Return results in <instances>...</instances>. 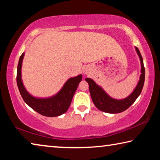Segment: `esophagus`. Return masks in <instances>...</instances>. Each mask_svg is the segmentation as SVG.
Instances as JSON below:
<instances>
[{
	"label": "esophagus",
	"instance_id": "1",
	"mask_svg": "<svg viewBox=\"0 0 160 160\" xmlns=\"http://www.w3.org/2000/svg\"><path fill=\"white\" fill-rule=\"evenodd\" d=\"M83 72H84V73H87V70L85 69V70H83Z\"/></svg>",
	"mask_w": 160,
	"mask_h": 160
}]
</instances>
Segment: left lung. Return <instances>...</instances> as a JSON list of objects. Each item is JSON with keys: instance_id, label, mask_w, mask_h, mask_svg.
<instances>
[{"instance_id": "1", "label": "left lung", "mask_w": 160, "mask_h": 160, "mask_svg": "<svg viewBox=\"0 0 160 160\" xmlns=\"http://www.w3.org/2000/svg\"><path fill=\"white\" fill-rule=\"evenodd\" d=\"M137 54L140 61L141 66V74L140 75L139 80L136 87L131 94L124 99H117L111 97L101 86L97 85L91 78H87L85 80L88 82L90 93L92 102L96 107L102 112L109 113H118L123 112L133 104L138 97L141 93L145 82V68L143 65V60L138 48L135 47Z\"/></svg>"}]
</instances>
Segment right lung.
I'll return each instance as SVG.
<instances>
[{"mask_svg":"<svg viewBox=\"0 0 160 160\" xmlns=\"http://www.w3.org/2000/svg\"><path fill=\"white\" fill-rule=\"evenodd\" d=\"M25 52L19 59L17 70V84L22 97L29 107L35 112L48 117H55L66 113L71 104L72 97L82 76L80 74L78 76L70 78L57 93L48 97H37L26 90L22 79V66Z\"/></svg>","mask_w":160,"mask_h":160,"instance_id":"right-lung-1","label":"right lung"}]
</instances>
